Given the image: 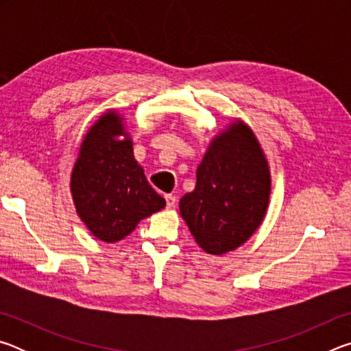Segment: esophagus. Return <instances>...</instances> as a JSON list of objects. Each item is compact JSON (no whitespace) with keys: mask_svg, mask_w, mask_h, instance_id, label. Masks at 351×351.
Masks as SVG:
<instances>
[{"mask_svg":"<svg viewBox=\"0 0 351 351\" xmlns=\"http://www.w3.org/2000/svg\"><path fill=\"white\" fill-rule=\"evenodd\" d=\"M165 203H167L169 209H171V207H175L176 206V197H175V195H165Z\"/></svg>","mask_w":351,"mask_h":351,"instance_id":"obj_1","label":"esophagus"}]
</instances>
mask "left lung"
Masks as SVG:
<instances>
[{"mask_svg": "<svg viewBox=\"0 0 351 351\" xmlns=\"http://www.w3.org/2000/svg\"><path fill=\"white\" fill-rule=\"evenodd\" d=\"M268 164L254 133L237 122L215 139L197 169V186L180 201L195 241L221 255L243 245L263 219L269 201Z\"/></svg>", "mask_w": 351, "mask_h": 351, "instance_id": "left-lung-1", "label": "left lung"}]
</instances>
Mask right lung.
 I'll return each instance as SVG.
<instances>
[{
	"instance_id": "obj_1",
	"label": "right lung",
	"mask_w": 351,
	"mask_h": 351,
	"mask_svg": "<svg viewBox=\"0 0 351 351\" xmlns=\"http://www.w3.org/2000/svg\"><path fill=\"white\" fill-rule=\"evenodd\" d=\"M121 117L106 112L82 144L71 178L75 209L94 237L106 243L125 239L142 218L161 210L165 199L154 192L133 156Z\"/></svg>"
}]
</instances>
